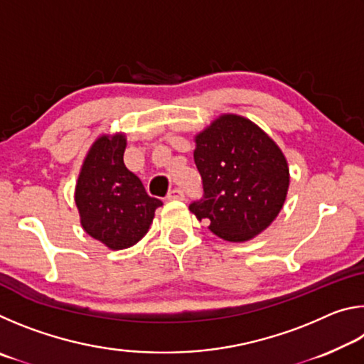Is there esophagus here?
Returning <instances> with one entry per match:
<instances>
[{
    "label": "esophagus",
    "instance_id": "1",
    "mask_svg": "<svg viewBox=\"0 0 364 364\" xmlns=\"http://www.w3.org/2000/svg\"><path fill=\"white\" fill-rule=\"evenodd\" d=\"M168 199L170 200H183L184 199V193L180 189V188H175L171 189L168 193Z\"/></svg>",
    "mask_w": 364,
    "mask_h": 364
}]
</instances>
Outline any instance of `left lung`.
<instances>
[{"label":"left lung","instance_id":"1","mask_svg":"<svg viewBox=\"0 0 364 364\" xmlns=\"http://www.w3.org/2000/svg\"><path fill=\"white\" fill-rule=\"evenodd\" d=\"M204 199L189 210L230 242L267 230L284 205L291 175L281 147L254 122L223 114L194 136Z\"/></svg>","mask_w":364,"mask_h":364}]
</instances>
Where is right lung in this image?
<instances>
[{
    "label": "right lung",
    "instance_id": "1",
    "mask_svg": "<svg viewBox=\"0 0 364 364\" xmlns=\"http://www.w3.org/2000/svg\"><path fill=\"white\" fill-rule=\"evenodd\" d=\"M125 133L101 134L86 154L75 186L80 225L110 250L139 242L162 205L125 167Z\"/></svg>",
    "mask_w": 364,
    "mask_h": 364
}]
</instances>
